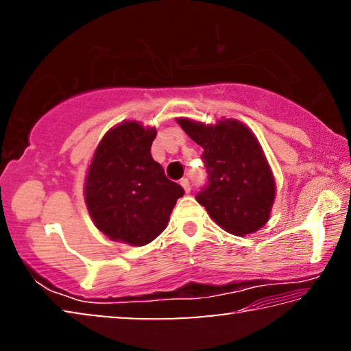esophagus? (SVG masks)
<instances>
[{
	"label": "esophagus",
	"instance_id": "1",
	"mask_svg": "<svg viewBox=\"0 0 351 351\" xmlns=\"http://www.w3.org/2000/svg\"><path fill=\"white\" fill-rule=\"evenodd\" d=\"M180 184L182 186V189L186 190V193H189V192H190V182H189L187 178H182V180L180 181Z\"/></svg>",
	"mask_w": 351,
	"mask_h": 351
}]
</instances>
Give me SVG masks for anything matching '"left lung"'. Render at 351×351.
<instances>
[{
  "mask_svg": "<svg viewBox=\"0 0 351 351\" xmlns=\"http://www.w3.org/2000/svg\"><path fill=\"white\" fill-rule=\"evenodd\" d=\"M176 122L204 150L209 186L197 195L198 203L226 232H257L271 217L276 180L255 134L237 119L223 117L215 125L187 117Z\"/></svg>",
  "mask_w": 351,
  "mask_h": 351,
  "instance_id": "1",
  "label": "left lung"
}]
</instances>
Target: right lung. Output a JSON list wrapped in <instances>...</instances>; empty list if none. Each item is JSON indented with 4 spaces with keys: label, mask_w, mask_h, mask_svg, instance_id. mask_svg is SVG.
I'll use <instances>...</instances> for the list:
<instances>
[{
    "label": "right lung",
    "mask_w": 351,
    "mask_h": 351,
    "mask_svg": "<svg viewBox=\"0 0 351 351\" xmlns=\"http://www.w3.org/2000/svg\"><path fill=\"white\" fill-rule=\"evenodd\" d=\"M154 138V127L123 121L105 133L93 154L83 197L94 226L112 241L148 245L167 228L184 195L153 161Z\"/></svg>",
    "instance_id": "obj_1"
}]
</instances>
